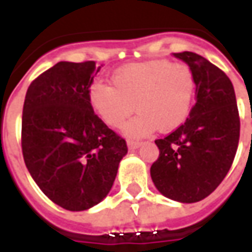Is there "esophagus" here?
Masks as SVG:
<instances>
[{"label":"esophagus","instance_id":"esophagus-1","mask_svg":"<svg viewBox=\"0 0 252 252\" xmlns=\"http://www.w3.org/2000/svg\"><path fill=\"white\" fill-rule=\"evenodd\" d=\"M126 144H128V148H129V150H135V148H139V147H140L141 141L133 140V139H128V140H126Z\"/></svg>","mask_w":252,"mask_h":252}]
</instances>
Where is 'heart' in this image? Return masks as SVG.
Masks as SVG:
<instances>
[{
	"instance_id": "heart-1",
	"label": "heart",
	"mask_w": 252,
	"mask_h": 252,
	"mask_svg": "<svg viewBox=\"0 0 252 252\" xmlns=\"http://www.w3.org/2000/svg\"><path fill=\"white\" fill-rule=\"evenodd\" d=\"M112 84L94 81L88 91L89 104L112 128L123 126L136 108L140 113L126 126L129 135L178 128L187 119L196 89L193 69L168 60L123 66L112 74Z\"/></svg>"
}]
</instances>
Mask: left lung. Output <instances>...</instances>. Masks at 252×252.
<instances>
[{
    "mask_svg": "<svg viewBox=\"0 0 252 252\" xmlns=\"http://www.w3.org/2000/svg\"><path fill=\"white\" fill-rule=\"evenodd\" d=\"M193 69L196 102L189 117L163 139L151 178L164 196L182 203L207 197L223 182L235 158L240 119L227 74L192 52L173 53Z\"/></svg>",
    "mask_w": 252,
    "mask_h": 252,
    "instance_id": "left-lung-1",
    "label": "left lung"
}]
</instances>
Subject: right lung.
I'll return each mask as SVG.
<instances>
[{
  "mask_svg": "<svg viewBox=\"0 0 252 252\" xmlns=\"http://www.w3.org/2000/svg\"><path fill=\"white\" fill-rule=\"evenodd\" d=\"M94 61H61L28 88L21 147L33 180L69 211L96 206L111 191L126 139L108 128L88 100L98 72Z\"/></svg>",
  "mask_w": 252,
  "mask_h": 252,
  "instance_id": "1",
  "label": "right lung"
}]
</instances>
